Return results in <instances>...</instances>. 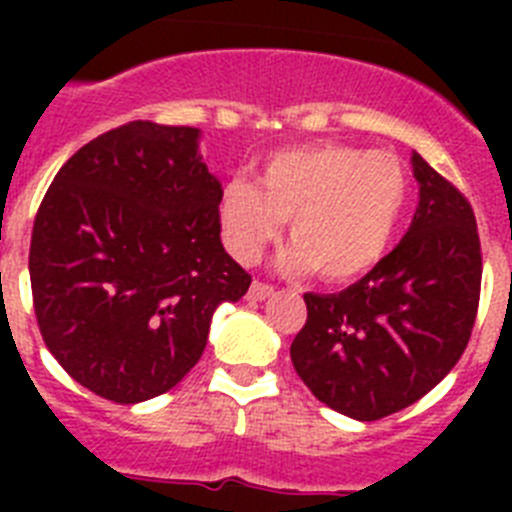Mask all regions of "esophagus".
I'll return each instance as SVG.
<instances>
[{"mask_svg":"<svg viewBox=\"0 0 512 512\" xmlns=\"http://www.w3.org/2000/svg\"><path fill=\"white\" fill-rule=\"evenodd\" d=\"M274 295V287H269V284L264 282H253L251 287H248V300L251 302H261V300H269V297Z\"/></svg>","mask_w":512,"mask_h":512,"instance_id":"obj_1","label":"esophagus"}]
</instances>
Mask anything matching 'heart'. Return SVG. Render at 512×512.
I'll return each instance as SVG.
<instances>
[{
    "label": "heart",
    "instance_id": "b5f03b06",
    "mask_svg": "<svg viewBox=\"0 0 512 512\" xmlns=\"http://www.w3.org/2000/svg\"><path fill=\"white\" fill-rule=\"evenodd\" d=\"M408 194V174L392 153L341 143L287 148L266 158L256 184L243 176L225 182L217 223L230 256L253 264L292 220L284 269L348 282L390 251Z\"/></svg>",
    "mask_w": 512,
    "mask_h": 512
}]
</instances>
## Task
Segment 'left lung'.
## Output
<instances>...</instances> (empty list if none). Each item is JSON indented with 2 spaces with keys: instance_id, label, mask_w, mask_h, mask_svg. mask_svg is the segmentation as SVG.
I'll list each match as a JSON object with an SVG mask.
<instances>
[{
  "instance_id": "obj_1",
  "label": "left lung",
  "mask_w": 512,
  "mask_h": 512,
  "mask_svg": "<svg viewBox=\"0 0 512 512\" xmlns=\"http://www.w3.org/2000/svg\"><path fill=\"white\" fill-rule=\"evenodd\" d=\"M418 207L402 241L338 295L307 292L289 356L336 413L379 420L441 382L477 318L482 253L469 202L413 151Z\"/></svg>"
}]
</instances>
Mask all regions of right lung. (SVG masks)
Wrapping results in <instances>:
<instances>
[{
  "instance_id": "1",
  "label": "right lung",
  "mask_w": 512,
  "mask_h": 512,
  "mask_svg": "<svg viewBox=\"0 0 512 512\" xmlns=\"http://www.w3.org/2000/svg\"><path fill=\"white\" fill-rule=\"evenodd\" d=\"M200 128L135 120L61 166L40 202L30 284L58 364L104 400L169 392L200 361L215 310L251 277L220 243V182Z\"/></svg>"
}]
</instances>
